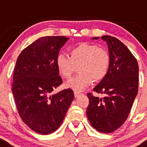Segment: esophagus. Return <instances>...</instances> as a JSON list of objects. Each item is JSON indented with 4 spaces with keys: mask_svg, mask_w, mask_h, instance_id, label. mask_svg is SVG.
Here are the masks:
<instances>
[{
    "mask_svg": "<svg viewBox=\"0 0 147 147\" xmlns=\"http://www.w3.org/2000/svg\"><path fill=\"white\" fill-rule=\"evenodd\" d=\"M74 96H75V98H77V97H78V96H80L81 95V92H76V91H74Z\"/></svg>",
    "mask_w": 147,
    "mask_h": 147,
    "instance_id": "34e87169",
    "label": "esophagus"
}]
</instances>
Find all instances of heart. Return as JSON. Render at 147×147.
Wrapping results in <instances>:
<instances>
[{"mask_svg":"<svg viewBox=\"0 0 147 147\" xmlns=\"http://www.w3.org/2000/svg\"><path fill=\"white\" fill-rule=\"evenodd\" d=\"M55 65L59 74L69 78L79 66L80 74L75 76L66 84V86L76 92L83 91L92 84L93 79L100 81L107 74L110 66L108 51L97 45L80 43L69 51V56L59 54Z\"/></svg>","mask_w":147,"mask_h":147,"instance_id":"heart-1","label":"heart"}]
</instances>
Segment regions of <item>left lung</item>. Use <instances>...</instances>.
Instances as JSON below:
<instances>
[{"mask_svg":"<svg viewBox=\"0 0 147 147\" xmlns=\"http://www.w3.org/2000/svg\"><path fill=\"white\" fill-rule=\"evenodd\" d=\"M101 39L107 44L110 66L107 74L93 91L104 96L99 98L88 93L89 105L86 113L93 128L110 133L125 123L130 113L138 93L139 66L136 59L118 39L111 36H102Z\"/></svg>","mask_w":147,"mask_h":147,"instance_id":"8db88e82","label":"left lung"}]
</instances>
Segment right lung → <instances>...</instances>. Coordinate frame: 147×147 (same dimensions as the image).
<instances>
[{
	"instance_id": "add662e5",
	"label": "right lung",
	"mask_w": 147,
	"mask_h": 147,
	"mask_svg": "<svg viewBox=\"0 0 147 147\" xmlns=\"http://www.w3.org/2000/svg\"><path fill=\"white\" fill-rule=\"evenodd\" d=\"M68 39L64 36L40 37L17 59L11 88L15 102L23 122L41 135L59 128L74 98L70 88L51 95L63 83L55 59Z\"/></svg>"
}]
</instances>
